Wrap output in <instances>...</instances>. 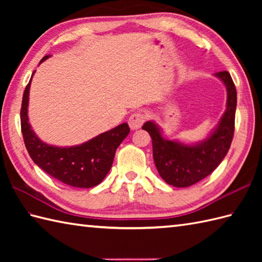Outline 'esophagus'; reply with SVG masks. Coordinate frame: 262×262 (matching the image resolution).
<instances>
[{
    "label": "esophagus",
    "mask_w": 262,
    "mask_h": 262,
    "mask_svg": "<svg viewBox=\"0 0 262 262\" xmlns=\"http://www.w3.org/2000/svg\"><path fill=\"white\" fill-rule=\"evenodd\" d=\"M145 120H146L145 114L135 113L129 117V119H128V124H129V127L132 129H138V128L142 127V125L145 122Z\"/></svg>",
    "instance_id": "1"
}]
</instances>
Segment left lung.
Segmentation results:
<instances>
[{
	"mask_svg": "<svg viewBox=\"0 0 262 262\" xmlns=\"http://www.w3.org/2000/svg\"><path fill=\"white\" fill-rule=\"evenodd\" d=\"M215 75L226 86V110L219 125L205 141L187 145L165 140L154 121H146L142 127L152 138L155 166L168 185L178 188L194 185L209 176L229 152L234 135L236 89L227 71L219 72Z\"/></svg>",
	"mask_w": 262,
	"mask_h": 262,
	"instance_id": "left-lung-1",
	"label": "left lung"
}]
</instances>
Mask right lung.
I'll list each match as a JSON object with an SVG mask.
<instances>
[{
  "label": "right lung",
  "mask_w": 262,
  "mask_h": 262,
  "mask_svg": "<svg viewBox=\"0 0 262 262\" xmlns=\"http://www.w3.org/2000/svg\"><path fill=\"white\" fill-rule=\"evenodd\" d=\"M48 57L49 55H46L40 63ZM31 79L25 89L20 111L21 132L30 158L41 170L65 185L76 188H92L99 185L111 169L116 149L129 134L128 124L124 122L81 145L71 147L48 145L39 140L28 121Z\"/></svg>",
  "instance_id": "obj_1"
}]
</instances>
